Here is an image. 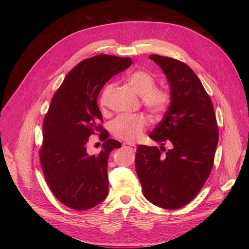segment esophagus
Returning a JSON list of instances; mask_svg holds the SVG:
<instances>
[{
	"mask_svg": "<svg viewBox=\"0 0 249 249\" xmlns=\"http://www.w3.org/2000/svg\"><path fill=\"white\" fill-rule=\"evenodd\" d=\"M123 147L124 148H127V149H130L131 151L135 152L136 151V146L134 144H130V143H124L123 144Z\"/></svg>",
	"mask_w": 249,
	"mask_h": 249,
	"instance_id": "34e87169",
	"label": "esophagus"
}]
</instances>
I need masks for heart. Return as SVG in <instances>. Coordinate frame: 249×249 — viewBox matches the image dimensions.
<instances>
[{
	"instance_id": "obj_1",
	"label": "heart",
	"mask_w": 249,
	"mask_h": 249,
	"mask_svg": "<svg viewBox=\"0 0 249 249\" xmlns=\"http://www.w3.org/2000/svg\"><path fill=\"white\" fill-rule=\"evenodd\" d=\"M129 86L141 95L143 105L154 115H160L169 106V93L160 88H157L155 77L145 70H135L127 75ZM112 87L107 86L103 90L100 97V104H106ZM148 120L143 114L137 115H121L112 121L110 125L111 133L124 141L134 142L143 135Z\"/></svg>"
}]
</instances>
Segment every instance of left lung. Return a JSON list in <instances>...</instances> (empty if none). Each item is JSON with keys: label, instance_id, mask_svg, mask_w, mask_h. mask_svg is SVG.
<instances>
[{"label": "left lung", "instance_id": "1", "mask_svg": "<svg viewBox=\"0 0 249 249\" xmlns=\"http://www.w3.org/2000/svg\"><path fill=\"white\" fill-rule=\"evenodd\" d=\"M170 87V104L149 137L161 144L139 145L135 167L148 201L167 210L192 201L212 171L219 142L213 103L201 81L185 63L151 55ZM171 150L164 154V144Z\"/></svg>", "mask_w": 249, "mask_h": 249}]
</instances>
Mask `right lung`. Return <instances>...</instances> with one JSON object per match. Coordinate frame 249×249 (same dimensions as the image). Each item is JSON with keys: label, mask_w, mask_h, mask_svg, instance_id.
<instances>
[{"label": "right lung", "mask_w": 249, "mask_h": 249, "mask_svg": "<svg viewBox=\"0 0 249 249\" xmlns=\"http://www.w3.org/2000/svg\"><path fill=\"white\" fill-rule=\"evenodd\" d=\"M131 65L129 57L86 59L70 71L52 97L43 121L40 162L51 192L71 209H91L108 194V157L121 144L108 139L96 100L105 83ZM97 132L105 141L103 150L90 155L88 138Z\"/></svg>", "instance_id": "1"}]
</instances>
